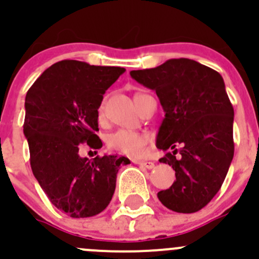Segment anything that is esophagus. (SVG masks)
Listing matches in <instances>:
<instances>
[{
  "mask_svg": "<svg viewBox=\"0 0 259 259\" xmlns=\"http://www.w3.org/2000/svg\"><path fill=\"white\" fill-rule=\"evenodd\" d=\"M136 163H138V165L142 166V167L148 168V170H151V168L155 167V163H153L152 161H138V162H136Z\"/></svg>",
  "mask_w": 259,
  "mask_h": 259,
  "instance_id": "1",
  "label": "esophagus"
}]
</instances>
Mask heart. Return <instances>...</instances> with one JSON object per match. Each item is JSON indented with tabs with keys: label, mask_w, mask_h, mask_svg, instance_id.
Wrapping results in <instances>:
<instances>
[{
	"label": "heart",
	"mask_w": 259,
	"mask_h": 259,
	"mask_svg": "<svg viewBox=\"0 0 259 259\" xmlns=\"http://www.w3.org/2000/svg\"><path fill=\"white\" fill-rule=\"evenodd\" d=\"M104 114V102L99 106V116ZM150 145V136L146 133L133 132V131L119 130L112 133L107 138V146L112 151L122 153L128 157H141L147 151Z\"/></svg>",
	"instance_id": "heart-1"
}]
</instances>
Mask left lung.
<instances>
[{
	"label": "left lung",
	"mask_w": 259,
	"mask_h": 259,
	"mask_svg": "<svg viewBox=\"0 0 259 259\" xmlns=\"http://www.w3.org/2000/svg\"><path fill=\"white\" fill-rule=\"evenodd\" d=\"M130 74L156 92L165 112L156 146L166 151L160 162L172 166L176 180L158 200L176 213H195L217 195L234 156V109L224 80L185 58Z\"/></svg>",
	"instance_id": "8db88e82"
}]
</instances>
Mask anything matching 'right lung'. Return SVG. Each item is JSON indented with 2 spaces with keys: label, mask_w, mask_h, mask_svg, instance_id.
<instances>
[{
  "label": "right lung",
  "mask_w": 259,
  "mask_h": 259,
  "mask_svg": "<svg viewBox=\"0 0 259 259\" xmlns=\"http://www.w3.org/2000/svg\"><path fill=\"white\" fill-rule=\"evenodd\" d=\"M126 71L61 60L36 79L25 98L24 135L30 165L49 200L71 218L103 211L116 190L117 172L127 157L79 155L81 147L103 146L96 135L98 108L107 89Z\"/></svg>",
  "instance_id": "right-lung-1"
}]
</instances>
